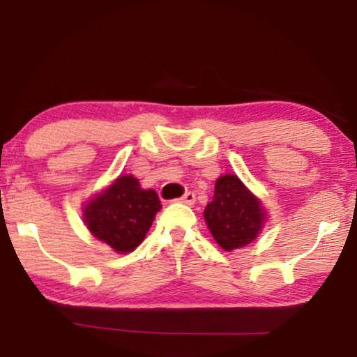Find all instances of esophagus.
Returning <instances> with one entry per match:
<instances>
[{
	"label": "esophagus",
	"mask_w": 357,
	"mask_h": 357,
	"mask_svg": "<svg viewBox=\"0 0 357 357\" xmlns=\"http://www.w3.org/2000/svg\"><path fill=\"white\" fill-rule=\"evenodd\" d=\"M178 202L179 203H184V204H189V206H193V204H195V193H192V192L185 193L184 197L178 198Z\"/></svg>",
	"instance_id": "esophagus-1"
}]
</instances>
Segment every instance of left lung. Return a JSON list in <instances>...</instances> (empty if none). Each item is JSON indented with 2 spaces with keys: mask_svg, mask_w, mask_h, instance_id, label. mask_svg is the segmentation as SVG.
I'll return each mask as SVG.
<instances>
[{
  "mask_svg": "<svg viewBox=\"0 0 357 357\" xmlns=\"http://www.w3.org/2000/svg\"><path fill=\"white\" fill-rule=\"evenodd\" d=\"M204 220L215 243L231 252L258 238L266 211L236 174H225L215 181L214 198L204 209Z\"/></svg>",
  "mask_w": 357,
  "mask_h": 357,
  "instance_id": "left-lung-1",
  "label": "left lung"
}]
</instances>
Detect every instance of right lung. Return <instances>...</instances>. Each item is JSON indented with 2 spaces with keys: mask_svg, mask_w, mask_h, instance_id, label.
I'll return each mask as SVG.
<instances>
[{
  "mask_svg": "<svg viewBox=\"0 0 357 357\" xmlns=\"http://www.w3.org/2000/svg\"><path fill=\"white\" fill-rule=\"evenodd\" d=\"M162 204L155 190H144L132 174L119 176L83 209L89 231L118 253L142 244Z\"/></svg>",
  "mask_w": 357,
  "mask_h": 357,
  "instance_id": "add662e5",
  "label": "right lung"
}]
</instances>
